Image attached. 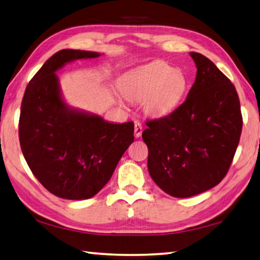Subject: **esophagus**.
I'll return each mask as SVG.
<instances>
[{"label": "esophagus", "instance_id": "1", "mask_svg": "<svg viewBox=\"0 0 260 260\" xmlns=\"http://www.w3.org/2000/svg\"><path fill=\"white\" fill-rule=\"evenodd\" d=\"M142 134V125L140 122H138V121H136L135 122V137L136 138H139Z\"/></svg>", "mask_w": 260, "mask_h": 260}]
</instances>
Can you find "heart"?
<instances>
[{"mask_svg":"<svg viewBox=\"0 0 260 260\" xmlns=\"http://www.w3.org/2000/svg\"><path fill=\"white\" fill-rule=\"evenodd\" d=\"M187 86V77L183 71L157 60L128 74L120 83V91L130 102H142L147 115L162 118L179 107ZM116 102L125 108L121 99H116Z\"/></svg>","mask_w":260,"mask_h":260,"instance_id":"b5f03b06","label":"heart"}]
</instances>
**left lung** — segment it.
I'll list each match as a JSON object with an SVG mask.
<instances>
[{
    "label": "left lung",
    "mask_w": 260,
    "mask_h": 260,
    "mask_svg": "<svg viewBox=\"0 0 260 260\" xmlns=\"http://www.w3.org/2000/svg\"><path fill=\"white\" fill-rule=\"evenodd\" d=\"M197 78L183 104L165 118L147 122L152 181L174 198H189L218 185L234 159L242 130L239 98L209 58L189 52Z\"/></svg>",
    "instance_id": "left-lung-1"
}]
</instances>
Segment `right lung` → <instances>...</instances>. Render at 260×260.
Returning a JSON list of instances; mask_svg holds the SVG:
<instances>
[{
    "instance_id": "right-lung-1",
    "label": "right lung",
    "mask_w": 260,
    "mask_h": 260,
    "mask_svg": "<svg viewBox=\"0 0 260 260\" xmlns=\"http://www.w3.org/2000/svg\"><path fill=\"white\" fill-rule=\"evenodd\" d=\"M100 52L62 49L47 60L25 88L19 121L20 146L36 178L58 198L87 200L107 184L134 142V122L113 123L72 108L56 72Z\"/></svg>"
}]
</instances>
